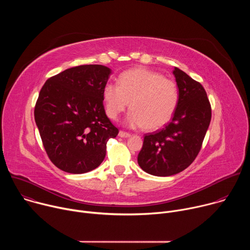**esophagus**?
<instances>
[{"instance_id": "1", "label": "esophagus", "mask_w": 250, "mask_h": 250, "mask_svg": "<svg viewBox=\"0 0 250 250\" xmlns=\"http://www.w3.org/2000/svg\"><path fill=\"white\" fill-rule=\"evenodd\" d=\"M119 136H120V137H129V136H130V133L125 132V131H123V130H120V131H119Z\"/></svg>"}]
</instances>
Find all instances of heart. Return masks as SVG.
<instances>
[{
  "label": "heart",
  "instance_id": "obj_1",
  "mask_svg": "<svg viewBox=\"0 0 250 250\" xmlns=\"http://www.w3.org/2000/svg\"><path fill=\"white\" fill-rule=\"evenodd\" d=\"M103 98L105 113L111 119L117 120L129 104L131 110L125 124L131 128L145 126L147 130H156L173 118L179 92L173 80L153 71L135 68L120 76L119 85L106 83Z\"/></svg>",
  "mask_w": 250,
  "mask_h": 250
}]
</instances>
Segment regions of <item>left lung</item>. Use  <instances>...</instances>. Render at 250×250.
I'll return each mask as SVG.
<instances>
[{
  "label": "left lung",
  "mask_w": 250,
  "mask_h": 250,
  "mask_svg": "<svg viewBox=\"0 0 250 250\" xmlns=\"http://www.w3.org/2000/svg\"><path fill=\"white\" fill-rule=\"evenodd\" d=\"M179 101L164 128L145 136L137 156L146 173L166 177L186 169L198 155L208 128L211 111L203 86L179 68H174Z\"/></svg>",
  "instance_id": "1"
}]
</instances>
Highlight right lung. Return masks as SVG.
Listing matches in <instances>:
<instances>
[{"label": "right lung", "mask_w": 250, "mask_h": 250, "mask_svg": "<svg viewBox=\"0 0 250 250\" xmlns=\"http://www.w3.org/2000/svg\"><path fill=\"white\" fill-rule=\"evenodd\" d=\"M112 74L104 65H81L49 78L34 109L45 151L62 171L83 174L104 159L119 129L106 117L103 90Z\"/></svg>", "instance_id": "1"}]
</instances>
